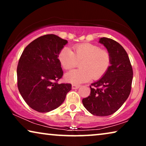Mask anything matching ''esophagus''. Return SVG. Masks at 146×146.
Returning a JSON list of instances; mask_svg holds the SVG:
<instances>
[{"label":"esophagus","mask_w":146,"mask_h":146,"mask_svg":"<svg viewBox=\"0 0 146 146\" xmlns=\"http://www.w3.org/2000/svg\"><path fill=\"white\" fill-rule=\"evenodd\" d=\"M79 87H80V85L74 84L72 85V89H78Z\"/></svg>","instance_id":"obj_1"}]
</instances>
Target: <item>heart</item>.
<instances>
[{
    "instance_id": "1",
    "label": "heart",
    "mask_w": 146,
    "mask_h": 146,
    "mask_svg": "<svg viewBox=\"0 0 146 146\" xmlns=\"http://www.w3.org/2000/svg\"><path fill=\"white\" fill-rule=\"evenodd\" d=\"M64 48L58 54L60 63L64 69L71 70L80 62L81 68L69 72L65 75L66 80L78 84L98 80L104 76L111 64L109 51L101 49L99 46L90 43H82L72 47Z\"/></svg>"
}]
</instances>
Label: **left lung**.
Instances as JSON below:
<instances>
[{
    "label": "left lung",
    "mask_w": 146,
    "mask_h": 146,
    "mask_svg": "<svg viewBox=\"0 0 146 146\" xmlns=\"http://www.w3.org/2000/svg\"><path fill=\"white\" fill-rule=\"evenodd\" d=\"M99 42L110 53L111 65L100 80L90 86V94L82 99V104L92 114L106 116L115 113L128 98L133 69L126 51L118 42L105 37Z\"/></svg>",
    "instance_id": "left-lung-1"
}]
</instances>
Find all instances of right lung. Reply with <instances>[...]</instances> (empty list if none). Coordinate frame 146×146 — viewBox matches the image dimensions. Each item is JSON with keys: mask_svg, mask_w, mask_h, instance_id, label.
Masks as SVG:
<instances>
[{"mask_svg": "<svg viewBox=\"0 0 146 146\" xmlns=\"http://www.w3.org/2000/svg\"><path fill=\"white\" fill-rule=\"evenodd\" d=\"M68 41L55 35H46L25 48L17 66V86L26 103L38 112L60 106L72 88L71 84L58 82L63 71L58 58Z\"/></svg>", "mask_w": 146, "mask_h": 146, "instance_id": "1", "label": "right lung"}]
</instances>
